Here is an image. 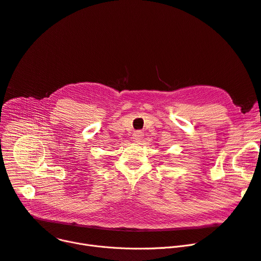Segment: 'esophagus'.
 Listing matches in <instances>:
<instances>
[{
  "mask_svg": "<svg viewBox=\"0 0 261 261\" xmlns=\"http://www.w3.org/2000/svg\"><path fill=\"white\" fill-rule=\"evenodd\" d=\"M132 139H133V141H134L135 143H140V142H141V140L143 139V134H142V132H140V131L134 132V133H133V135H132Z\"/></svg>",
  "mask_w": 261,
  "mask_h": 261,
  "instance_id": "34e87169",
  "label": "esophagus"
}]
</instances>
